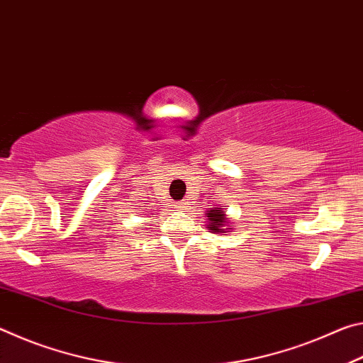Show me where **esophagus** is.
Here are the masks:
<instances>
[{
  "label": "esophagus",
  "instance_id": "esophagus-1",
  "mask_svg": "<svg viewBox=\"0 0 363 363\" xmlns=\"http://www.w3.org/2000/svg\"><path fill=\"white\" fill-rule=\"evenodd\" d=\"M177 210H187V203H186V200H181L179 203H177Z\"/></svg>",
  "mask_w": 363,
  "mask_h": 363
}]
</instances>
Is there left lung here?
<instances>
[{"label":"left lung","mask_w":363,"mask_h":363,"mask_svg":"<svg viewBox=\"0 0 363 363\" xmlns=\"http://www.w3.org/2000/svg\"><path fill=\"white\" fill-rule=\"evenodd\" d=\"M208 214V223H210V227L208 229L213 230V232H223V229L220 227L225 225V214L224 211H220L219 208L218 210H211Z\"/></svg>","instance_id":"1"}]
</instances>
